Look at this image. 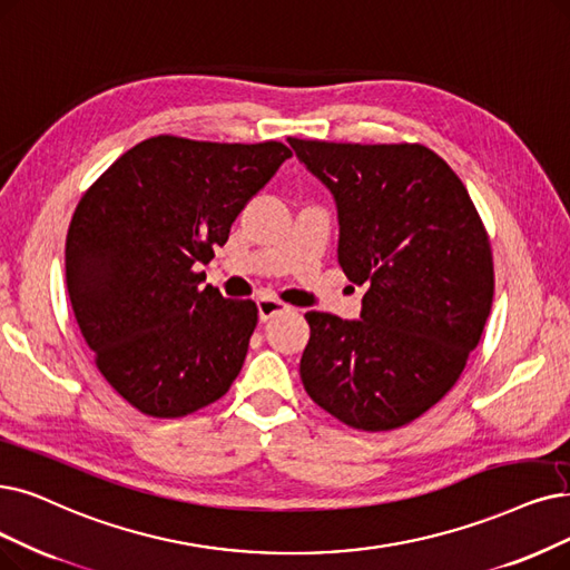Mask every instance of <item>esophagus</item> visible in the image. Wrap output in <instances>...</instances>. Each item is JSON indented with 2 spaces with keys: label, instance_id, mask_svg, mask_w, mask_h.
<instances>
[{
  "label": "esophagus",
  "instance_id": "1",
  "mask_svg": "<svg viewBox=\"0 0 570 570\" xmlns=\"http://www.w3.org/2000/svg\"><path fill=\"white\" fill-rule=\"evenodd\" d=\"M257 308H259V321H262V323H268L271 317H276V315L289 311L287 304H283V302H278V299H271V297H262V299L257 302Z\"/></svg>",
  "mask_w": 570,
  "mask_h": 570
}]
</instances>
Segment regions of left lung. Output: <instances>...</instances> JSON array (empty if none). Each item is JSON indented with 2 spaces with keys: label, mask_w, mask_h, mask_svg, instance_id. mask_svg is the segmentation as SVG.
<instances>
[{
  "label": "left lung",
  "mask_w": 570,
  "mask_h": 570,
  "mask_svg": "<svg viewBox=\"0 0 570 570\" xmlns=\"http://www.w3.org/2000/svg\"><path fill=\"white\" fill-rule=\"evenodd\" d=\"M287 142L334 194L338 264L367 285L362 321L306 313L304 389L357 430L412 423L453 389L482 338L493 302L484 222L459 175L423 145Z\"/></svg>",
  "instance_id": "8db88e82"
}]
</instances>
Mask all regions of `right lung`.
<instances>
[{"instance_id":"1","label":"right lung","mask_w":570,"mask_h":570,"mask_svg":"<svg viewBox=\"0 0 570 570\" xmlns=\"http://www.w3.org/2000/svg\"><path fill=\"white\" fill-rule=\"evenodd\" d=\"M292 151L156 135L86 189L65 243L72 311L96 367L154 419L187 416L232 389L257 304L224 299L196 264Z\"/></svg>"}]
</instances>
